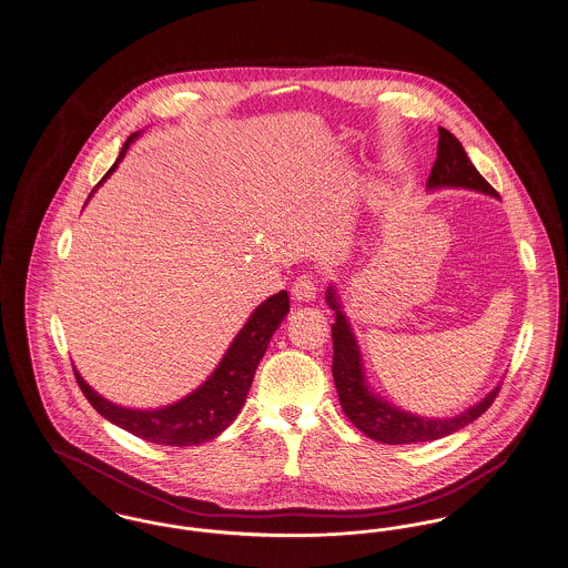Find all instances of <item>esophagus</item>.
Masks as SVG:
<instances>
[{
  "label": "esophagus",
  "instance_id": "obj_1",
  "mask_svg": "<svg viewBox=\"0 0 568 568\" xmlns=\"http://www.w3.org/2000/svg\"><path fill=\"white\" fill-rule=\"evenodd\" d=\"M317 296V287H315V281L311 276H300L294 287H292V297L297 304H304V302H313Z\"/></svg>",
  "mask_w": 568,
  "mask_h": 568
}]
</instances>
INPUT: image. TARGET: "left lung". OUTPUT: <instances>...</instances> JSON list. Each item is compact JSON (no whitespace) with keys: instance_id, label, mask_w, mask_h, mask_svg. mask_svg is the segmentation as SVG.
Masks as SVG:
<instances>
[{"instance_id":"8db88e82","label":"left lung","mask_w":568,"mask_h":568,"mask_svg":"<svg viewBox=\"0 0 568 568\" xmlns=\"http://www.w3.org/2000/svg\"><path fill=\"white\" fill-rule=\"evenodd\" d=\"M426 187L428 191H479L491 197H498V193L468 160L458 138L447 132L445 128H438L436 162ZM325 302L336 315V324L332 325V341H334L332 375L338 392V400L345 415L352 419L353 426L366 436L387 445L428 443V440L458 433L459 428L473 424L479 415H484L494 403L500 385H496L479 403L464 408L462 413L452 417H424V415L405 410L400 406L392 405L381 394L373 392V387L368 385L357 338L353 334L352 324L343 311V302L334 285L325 290Z\"/></svg>"}]
</instances>
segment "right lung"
<instances>
[{"label":"right lung","instance_id":"obj_1","mask_svg":"<svg viewBox=\"0 0 568 568\" xmlns=\"http://www.w3.org/2000/svg\"><path fill=\"white\" fill-rule=\"evenodd\" d=\"M140 132L130 135L112 163L106 176L95 185V190L109 179L110 174L119 168L125 158L130 144L134 142ZM95 190L89 193L87 202L93 197ZM84 202V204H87ZM290 313V296L287 292H278L264 300L246 320L241 332L230 343L227 352L223 353L221 362L209 378L197 385L191 394L172 405L158 406V408H130V406L114 405L100 396L74 368L77 381L81 385L82 394L91 406L110 424L144 438L155 445H172V447H187L200 445L223 433L241 413L248 387L260 366V359L268 349L272 334L283 324L285 315Z\"/></svg>","mask_w":568,"mask_h":568}]
</instances>
